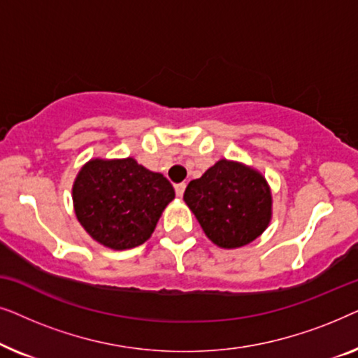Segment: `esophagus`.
I'll use <instances>...</instances> for the list:
<instances>
[{
  "instance_id": "34e87169",
  "label": "esophagus",
  "mask_w": 358,
  "mask_h": 358,
  "mask_svg": "<svg viewBox=\"0 0 358 358\" xmlns=\"http://www.w3.org/2000/svg\"><path fill=\"white\" fill-rule=\"evenodd\" d=\"M174 189H176V195H178V197H182L184 190H185V184L184 182L182 184H178Z\"/></svg>"
}]
</instances>
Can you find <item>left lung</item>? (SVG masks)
Masks as SVG:
<instances>
[{
  "label": "left lung",
  "instance_id": "left-lung-1",
  "mask_svg": "<svg viewBox=\"0 0 358 358\" xmlns=\"http://www.w3.org/2000/svg\"><path fill=\"white\" fill-rule=\"evenodd\" d=\"M184 202L210 241L223 249L252 243L272 220L267 179L252 166L227 158L218 159L202 178L190 180Z\"/></svg>",
  "mask_w": 358,
  "mask_h": 358
}]
</instances>
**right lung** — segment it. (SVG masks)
<instances>
[{"label": "right lung", "instance_id": "right-lung-1", "mask_svg": "<svg viewBox=\"0 0 358 358\" xmlns=\"http://www.w3.org/2000/svg\"><path fill=\"white\" fill-rule=\"evenodd\" d=\"M71 195L85 231L102 246L124 251L150 239L176 194L163 174L129 156L87 161L76 174Z\"/></svg>", "mask_w": 358, "mask_h": 358}]
</instances>
